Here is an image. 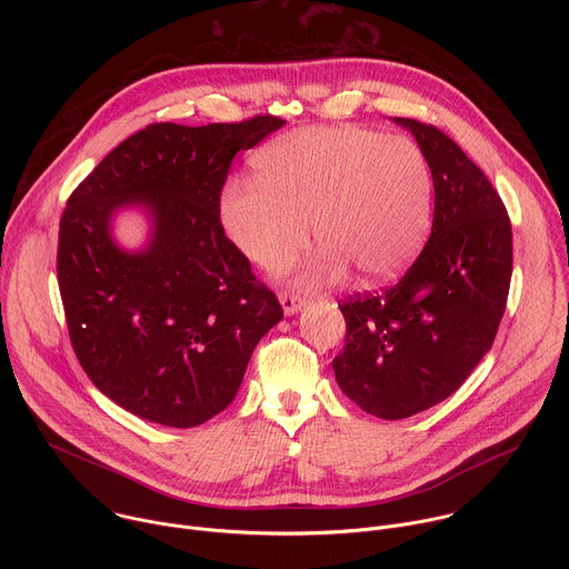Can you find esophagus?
<instances>
[{"label": "esophagus", "mask_w": 569, "mask_h": 569, "mask_svg": "<svg viewBox=\"0 0 569 569\" xmlns=\"http://www.w3.org/2000/svg\"><path fill=\"white\" fill-rule=\"evenodd\" d=\"M279 301H281L286 315H295L297 310H301V308L306 306V297L295 295V292H281V295H279Z\"/></svg>", "instance_id": "34e87169"}]
</instances>
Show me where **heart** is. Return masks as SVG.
Here are the masks:
<instances>
[{
    "label": "heart",
    "mask_w": 569,
    "mask_h": 569,
    "mask_svg": "<svg viewBox=\"0 0 569 569\" xmlns=\"http://www.w3.org/2000/svg\"><path fill=\"white\" fill-rule=\"evenodd\" d=\"M432 176L421 148L360 126L303 128L254 154V182H231L220 218L233 246L266 272H283L308 248L323 250L306 283H367L398 274L421 250Z\"/></svg>",
    "instance_id": "heart-1"
}]
</instances>
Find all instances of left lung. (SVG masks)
<instances>
[{
	"instance_id": "obj_1",
	"label": "left lung",
	"mask_w": 569,
	"mask_h": 569,
	"mask_svg": "<svg viewBox=\"0 0 569 569\" xmlns=\"http://www.w3.org/2000/svg\"><path fill=\"white\" fill-rule=\"evenodd\" d=\"M410 128L435 182L432 233L393 286L340 303V389L367 415L398 421L455 393L493 347L513 272L507 207L475 161L432 123Z\"/></svg>"
}]
</instances>
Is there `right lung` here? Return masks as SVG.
Wrapping results in <instances>:
<instances>
[{"label":"right lung","instance_id":"obj_1","mask_svg":"<svg viewBox=\"0 0 569 569\" xmlns=\"http://www.w3.org/2000/svg\"><path fill=\"white\" fill-rule=\"evenodd\" d=\"M286 121L150 123L80 182L58 231V288L73 353L90 380L139 419L196 428L233 400L259 340L283 317L277 295L224 236L220 193L238 150ZM143 201L156 233L126 256L107 224Z\"/></svg>","mask_w":569,"mask_h":569}]
</instances>
